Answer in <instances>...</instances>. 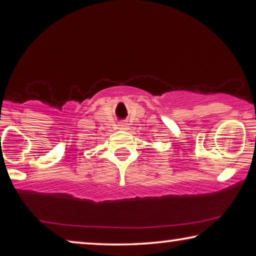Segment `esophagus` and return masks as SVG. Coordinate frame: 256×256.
Here are the masks:
<instances>
[{
    "label": "esophagus",
    "mask_w": 256,
    "mask_h": 256,
    "mask_svg": "<svg viewBox=\"0 0 256 256\" xmlns=\"http://www.w3.org/2000/svg\"><path fill=\"white\" fill-rule=\"evenodd\" d=\"M120 130H128V123H125V122H122L120 124Z\"/></svg>",
    "instance_id": "obj_1"
}]
</instances>
